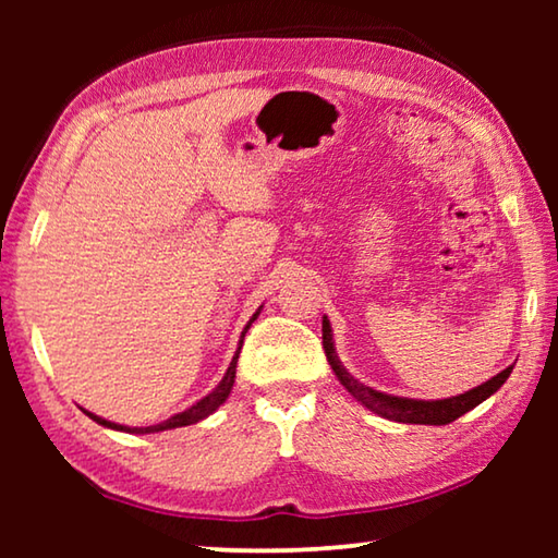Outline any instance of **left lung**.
Returning <instances> with one entry per match:
<instances>
[{"label": "left lung", "instance_id": "left-lung-1", "mask_svg": "<svg viewBox=\"0 0 558 558\" xmlns=\"http://www.w3.org/2000/svg\"><path fill=\"white\" fill-rule=\"evenodd\" d=\"M323 347L327 354V362L332 366V372L337 374V379L342 381L344 389L354 396L356 401H362L366 409L379 413L381 418H389L396 423H421V426H446V423H452L460 418L462 413H468L470 409L483 403L487 396H493L499 386L507 381V376L512 374L514 366H507L505 372H499L493 379L485 381L477 389H472L468 393L452 396V399H442V401H413V399H401V396H389L381 391H374L372 386H364L362 381H356L352 374H349L342 362H339L335 354V344H332V329H329L327 317L323 319Z\"/></svg>", "mask_w": 558, "mask_h": 558}]
</instances>
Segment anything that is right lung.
<instances>
[{
    "instance_id": "1",
    "label": "right lung",
    "mask_w": 558,
    "mask_h": 558,
    "mask_svg": "<svg viewBox=\"0 0 558 558\" xmlns=\"http://www.w3.org/2000/svg\"><path fill=\"white\" fill-rule=\"evenodd\" d=\"M256 315H258V313H256ZM256 315H253V319H256ZM253 319H251V323H253ZM251 323L245 325L241 337H245V332H248ZM241 344H243V339H241ZM239 354H241V347H239V352H235L233 362H231V366H229V372H226L221 384L216 386V389H214L209 396H204V399H202L199 403H194L192 409H186V411H182V413L172 415V418L165 421V423H159V426H149V428H128V426H118V423H110V421H106V418H98V415H93V413H88V411H86V413L90 415L93 421L100 423V426L116 428V430H125V433H159V430H167V428L192 426V423H199L202 418H206V415H211L226 399H229V393H231V389H233V379H235V362H239Z\"/></svg>"
}]
</instances>
